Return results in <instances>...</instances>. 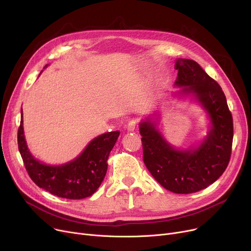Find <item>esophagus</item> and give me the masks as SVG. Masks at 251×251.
<instances>
[{"instance_id": "esophagus-1", "label": "esophagus", "mask_w": 251, "mask_h": 251, "mask_svg": "<svg viewBox=\"0 0 251 251\" xmlns=\"http://www.w3.org/2000/svg\"><path fill=\"white\" fill-rule=\"evenodd\" d=\"M137 126V122L135 120H131L129 121V123L127 124V130L128 131H134L135 128Z\"/></svg>"}]
</instances>
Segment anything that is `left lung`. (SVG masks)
<instances>
[{
    "instance_id": "8db88e82",
    "label": "left lung",
    "mask_w": 251,
    "mask_h": 251,
    "mask_svg": "<svg viewBox=\"0 0 251 251\" xmlns=\"http://www.w3.org/2000/svg\"><path fill=\"white\" fill-rule=\"evenodd\" d=\"M175 85L180 94H192L205 109L212 127L195 149L178 151L163 138L150 119L139 124L143 162L152 177L169 191L187 194L217 181L229 164L233 142V118L225 94L193 60L178 59Z\"/></svg>"
}]
</instances>
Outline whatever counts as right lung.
I'll return each mask as SVG.
<instances>
[{
  "label": "right lung",
  "instance_id": "obj_1",
  "mask_svg": "<svg viewBox=\"0 0 251 251\" xmlns=\"http://www.w3.org/2000/svg\"><path fill=\"white\" fill-rule=\"evenodd\" d=\"M119 134V131L101 134L91 140L83 152L72 162L61 166H48L37 161L27 149L21 111L17 141L25 169L38 187L63 199L81 200L94 194L100 187L107 173L110 152Z\"/></svg>",
  "mask_w": 251,
  "mask_h": 251
}]
</instances>
